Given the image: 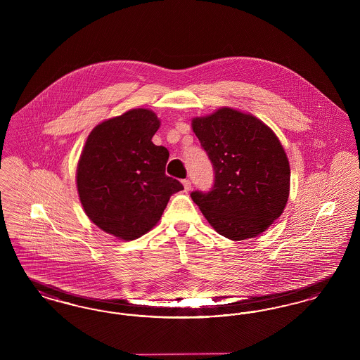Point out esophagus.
<instances>
[{"label": "esophagus", "instance_id": "1", "mask_svg": "<svg viewBox=\"0 0 360 360\" xmlns=\"http://www.w3.org/2000/svg\"><path fill=\"white\" fill-rule=\"evenodd\" d=\"M182 184H184V188H185V191H188V190L191 188V182H190L188 179H185V181H182Z\"/></svg>", "mask_w": 360, "mask_h": 360}]
</instances>
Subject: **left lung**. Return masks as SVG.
I'll use <instances>...</instances> for the list:
<instances>
[{"mask_svg": "<svg viewBox=\"0 0 360 360\" xmlns=\"http://www.w3.org/2000/svg\"><path fill=\"white\" fill-rule=\"evenodd\" d=\"M191 128L214 172L212 190L193 191L191 200L224 238H257L289 198L290 166L279 139L263 121L232 108L195 117Z\"/></svg>", "mask_w": 360, "mask_h": 360, "instance_id": "obj_1", "label": "left lung"}]
</instances>
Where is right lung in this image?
I'll return each mask as SVG.
<instances>
[{"label":"right lung","mask_w":360,"mask_h":360,"mask_svg":"<svg viewBox=\"0 0 360 360\" xmlns=\"http://www.w3.org/2000/svg\"><path fill=\"white\" fill-rule=\"evenodd\" d=\"M160 121L150 109H131L98 124L87 136L77 167V188L86 216L106 233L135 240L154 228L174 193L169 151L155 146Z\"/></svg>","instance_id":"obj_1"}]
</instances>
